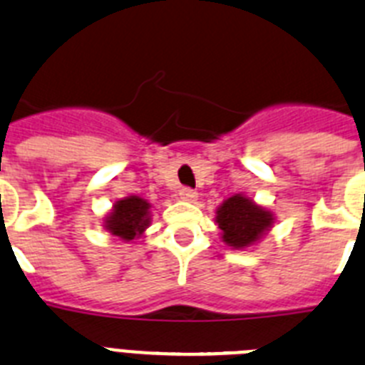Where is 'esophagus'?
<instances>
[{
    "mask_svg": "<svg viewBox=\"0 0 365 365\" xmlns=\"http://www.w3.org/2000/svg\"><path fill=\"white\" fill-rule=\"evenodd\" d=\"M180 198H182L183 202H196V198H198V192L192 191V189H189V187H183V189H180Z\"/></svg>",
    "mask_w": 365,
    "mask_h": 365,
    "instance_id": "34e87169",
    "label": "esophagus"
}]
</instances>
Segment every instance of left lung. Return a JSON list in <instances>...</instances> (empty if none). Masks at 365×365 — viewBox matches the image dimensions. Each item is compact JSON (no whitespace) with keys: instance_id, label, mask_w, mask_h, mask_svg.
Wrapping results in <instances>:
<instances>
[{"instance_id":"8db88e82","label":"left lung","mask_w":365,"mask_h":365,"mask_svg":"<svg viewBox=\"0 0 365 365\" xmlns=\"http://www.w3.org/2000/svg\"><path fill=\"white\" fill-rule=\"evenodd\" d=\"M215 222L220 227V237L233 250H248L261 242L274 227L275 215L246 195H233L217 207Z\"/></svg>"}]
</instances>
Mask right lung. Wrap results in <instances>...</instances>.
Returning a JSON list of instances; mask_svg holds the SVG:
<instances>
[{"mask_svg":"<svg viewBox=\"0 0 365 365\" xmlns=\"http://www.w3.org/2000/svg\"><path fill=\"white\" fill-rule=\"evenodd\" d=\"M152 205L141 196L130 195L115 200L103 220L104 230L123 242H134L143 239L145 231L152 222Z\"/></svg>","mask_w":365,"mask_h":365,"instance_id":"1","label":"right lung"}]
</instances>
